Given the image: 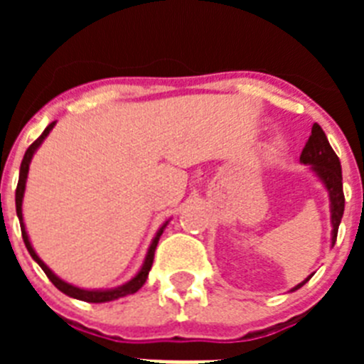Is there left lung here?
<instances>
[{"label":"left lung","mask_w":364,"mask_h":364,"mask_svg":"<svg viewBox=\"0 0 364 364\" xmlns=\"http://www.w3.org/2000/svg\"><path fill=\"white\" fill-rule=\"evenodd\" d=\"M301 162L311 166L314 173L323 180V184L326 186L328 195H330V211H332V246L336 244L337 230H339L341 218L345 213V193H343V173H341V162L336 151L332 149L330 142H328L326 134H324L323 127L319 124H314L311 127V134L308 138L306 146L301 153ZM311 279H308L297 284L291 291L299 290L301 286L306 284Z\"/></svg>","instance_id":"obj_1"}]
</instances>
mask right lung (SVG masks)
<instances>
[{
  "label": "right lung",
  "instance_id": "obj_1",
  "mask_svg": "<svg viewBox=\"0 0 364 364\" xmlns=\"http://www.w3.org/2000/svg\"><path fill=\"white\" fill-rule=\"evenodd\" d=\"M54 124H56V122H53V124L47 125V127H45V131L41 133V136L38 138L36 142H32L31 146H28V149L25 151L23 160H21V167H19V180H18V188H16V213H18V218H19V226H21V237H23L25 246H27V250H28V253H31L32 259L36 260L38 264L41 266V269L45 272V275L50 279V282L56 286L58 290L63 291L65 295H69V297L80 299V301H85V302H107V301H114V299L125 297V295L134 294V291H138L140 288H142L144 282H146V279H147V275H149V269H151V266H153V259H154V250H156V244H159L160 235H162L164 228L167 226V222L164 224L162 228H160L159 233L154 235L153 242H151V246H149V252H147L146 260H144L142 269L136 273V277L131 279L129 282H125L124 286H118V288H114V290H82V288H76V286H73V284H69V282L62 281V279L56 277V275L50 272L49 266L45 264L43 260H41L40 257L36 255V252L32 250L31 242H28V235H27V231H25V224H23V213H21V202H23L25 182H27V175H28V164H31V160H32V154L36 153L38 147L41 146V142H43L45 138H47V134L50 133V129L54 127Z\"/></svg>",
  "mask_w": 364,
  "mask_h": 364
}]
</instances>
